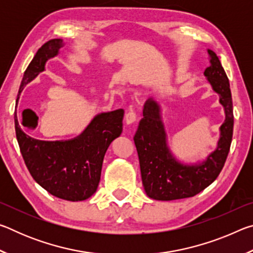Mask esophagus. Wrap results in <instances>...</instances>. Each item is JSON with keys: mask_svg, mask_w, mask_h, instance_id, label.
<instances>
[{"mask_svg": "<svg viewBox=\"0 0 253 253\" xmlns=\"http://www.w3.org/2000/svg\"><path fill=\"white\" fill-rule=\"evenodd\" d=\"M137 121V116H136V113L134 110H129L128 113L126 114L125 116V122L127 125H131L132 123H135Z\"/></svg>", "mask_w": 253, "mask_h": 253, "instance_id": "1", "label": "esophagus"}]
</instances>
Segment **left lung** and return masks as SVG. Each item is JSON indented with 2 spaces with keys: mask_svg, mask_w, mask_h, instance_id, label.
Wrapping results in <instances>:
<instances>
[{
  "mask_svg": "<svg viewBox=\"0 0 253 253\" xmlns=\"http://www.w3.org/2000/svg\"><path fill=\"white\" fill-rule=\"evenodd\" d=\"M208 53L210 66L204 76L213 91L219 95L225 115L217 145L203 161L187 164L177 160L169 146L160 102L149 98L144 106V117L140 119L134 142L144 190L151 199L173 201L194 196L215 181L224 166L233 134L232 97L229 79L219 58L210 49Z\"/></svg>",
  "mask_w": 253,
  "mask_h": 253,
  "instance_id": "left-lung-1",
  "label": "left lung"
}]
</instances>
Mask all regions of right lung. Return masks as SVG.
<instances>
[{
    "instance_id": "add662e5",
    "label": "right lung",
    "mask_w": 253,
    "mask_h": 253,
    "mask_svg": "<svg viewBox=\"0 0 253 253\" xmlns=\"http://www.w3.org/2000/svg\"><path fill=\"white\" fill-rule=\"evenodd\" d=\"M63 45L62 39H53L38 50L24 72L16 102L25 85L45 70L46 61L57 57ZM124 113L117 109L96 115L75 138L40 140L22 130L15 111L16 139L34 181L59 199L77 202L90 198L99 184L107 149L123 131Z\"/></svg>"
}]
</instances>
